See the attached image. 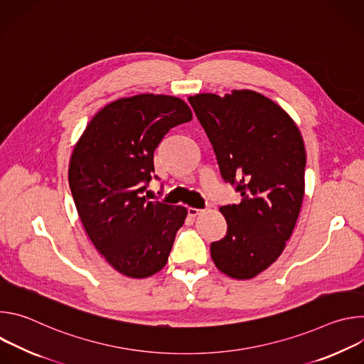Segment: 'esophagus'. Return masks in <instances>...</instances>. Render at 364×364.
<instances>
[{"label": "esophagus", "instance_id": "esophagus-1", "mask_svg": "<svg viewBox=\"0 0 364 364\" xmlns=\"http://www.w3.org/2000/svg\"><path fill=\"white\" fill-rule=\"evenodd\" d=\"M187 212H188V216H190V218H197L198 215L203 213L201 209H194V207H188Z\"/></svg>", "mask_w": 364, "mask_h": 364}]
</instances>
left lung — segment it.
<instances>
[{"label": "left lung", "instance_id": "8db88e82", "mask_svg": "<svg viewBox=\"0 0 364 364\" xmlns=\"http://www.w3.org/2000/svg\"><path fill=\"white\" fill-rule=\"evenodd\" d=\"M209 136L220 174L240 193L222 205L226 236L210 245L219 271L250 279L271 267L295 228L305 188V146L291 117L253 90L188 97Z\"/></svg>", "mask_w": 364, "mask_h": 364}]
</instances>
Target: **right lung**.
Returning <instances> with one entry per match:
<instances>
[{
	"instance_id": "add662e5",
	"label": "right lung",
	"mask_w": 364,
	"mask_h": 364,
	"mask_svg": "<svg viewBox=\"0 0 364 364\" xmlns=\"http://www.w3.org/2000/svg\"><path fill=\"white\" fill-rule=\"evenodd\" d=\"M191 119L176 96L122 97L100 109L75 145L69 186L79 218L97 252L122 275L146 278L168 261L187 209L149 201L144 191L155 148Z\"/></svg>"
}]
</instances>
